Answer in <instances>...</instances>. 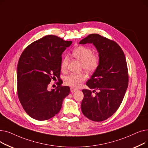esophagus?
<instances>
[{
	"label": "esophagus",
	"instance_id": "obj_1",
	"mask_svg": "<svg viewBox=\"0 0 148 148\" xmlns=\"http://www.w3.org/2000/svg\"><path fill=\"white\" fill-rule=\"evenodd\" d=\"M70 90H71V92H75L76 90H77V89L75 88H74V87H71V88H70Z\"/></svg>",
	"mask_w": 148,
	"mask_h": 148
}]
</instances>
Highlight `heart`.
Masks as SVG:
<instances>
[{"mask_svg":"<svg viewBox=\"0 0 148 148\" xmlns=\"http://www.w3.org/2000/svg\"><path fill=\"white\" fill-rule=\"evenodd\" d=\"M74 57L82 62L81 67L89 73L95 72L98 68L100 63V57L98 53H93L92 50L85 46L77 47L72 51ZM69 58L66 56L61 62V70L66 71L68 63ZM86 79V75L83 73H71L65 79L66 85L71 87H78Z\"/></svg>","mask_w":148,"mask_h":148,"instance_id":"obj_1","label":"heart"}]
</instances>
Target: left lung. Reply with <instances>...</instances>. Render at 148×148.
<instances>
[{
    "label": "left lung",
    "mask_w": 148,
    "mask_h": 148,
    "mask_svg": "<svg viewBox=\"0 0 148 148\" xmlns=\"http://www.w3.org/2000/svg\"><path fill=\"white\" fill-rule=\"evenodd\" d=\"M79 43L93 44L100 57L98 68L86 82L93 90H82L84 97L82 111L90 120L103 121L118 109L128 88L125 54L115 41L97 34L89 35Z\"/></svg>",
    "instance_id": "obj_1"
}]
</instances>
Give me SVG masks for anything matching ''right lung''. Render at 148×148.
Returning a JSON list of instances; mask_svg holds the SVG:
<instances>
[{
  "label": "right lung",
  "instance_id": "add662e5",
  "mask_svg": "<svg viewBox=\"0 0 148 148\" xmlns=\"http://www.w3.org/2000/svg\"><path fill=\"white\" fill-rule=\"evenodd\" d=\"M72 41L55 35H47L31 43L23 51L17 65V94L25 112L38 121L49 119L61 109L70 88L62 86L60 80L62 54ZM58 78V86H48Z\"/></svg>",
  "mask_w": 148,
  "mask_h": 148
}]
</instances>
